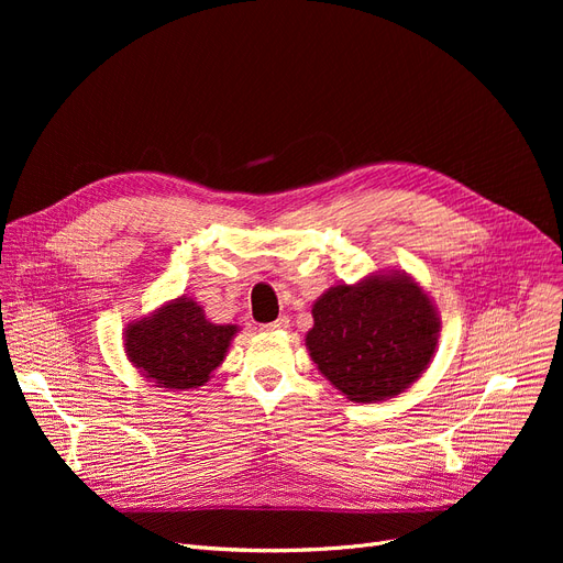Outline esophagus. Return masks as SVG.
I'll return each mask as SVG.
<instances>
[{"instance_id": "34e87169", "label": "esophagus", "mask_w": 563, "mask_h": 563, "mask_svg": "<svg viewBox=\"0 0 563 563\" xmlns=\"http://www.w3.org/2000/svg\"><path fill=\"white\" fill-rule=\"evenodd\" d=\"M262 329H264V331H287V329H289V319L283 314V317H278V319L272 321V323H264Z\"/></svg>"}]
</instances>
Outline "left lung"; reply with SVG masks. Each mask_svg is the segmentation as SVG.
<instances>
[{
	"label": "left lung",
	"instance_id": "8db88e82",
	"mask_svg": "<svg viewBox=\"0 0 563 563\" xmlns=\"http://www.w3.org/2000/svg\"><path fill=\"white\" fill-rule=\"evenodd\" d=\"M306 335L321 376L349 401L376 404L401 395L429 367L440 314L406 272H376L356 285L338 283L312 306Z\"/></svg>",
	"mask_w": 563,
	"mask_h": 563
}]
</instances>
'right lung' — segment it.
<instances>
[{
    "label": "right lung",
    "instance_id": "right-lung-1",
    "mask_svg": "<svg viewBox=\"0 0 563 563\" xmlns=\"http://www.w3.org/2000/svg\"><path fill=\"white\" fill-rule=\"evenodd\" d=\"M236 323H212L191 297H177L123 331L125 356L155 388L183 393L205 386L223 363Z\"/></svg>",
    "mask_w": 563,
    "mask_h": 563
}]
</instances>
